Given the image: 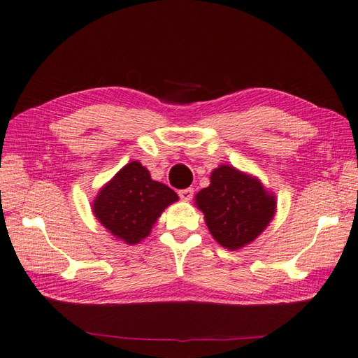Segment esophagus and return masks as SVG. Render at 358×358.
<instances>
[{
    "label": "esophagus",
    "instance_id": "1",
    "mask_svg": "<svg viewBox=\"0 0 358 358\" xmlns=\"http://www.w3.org/2000/svg\"><path fill=\"white\" fill-rule=\"evenodd\" d=\"M180 198L181 199H186V201H189V199L194 198V189L192 187H187V189H181L178 192Z\"/></svg>",
    "mask_w": 358,
    "mask_h": 358
}]
</instances>
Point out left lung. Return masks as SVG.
<instances>
[{"label":"left lung","mask_w":358,"mask_h":358,"mask_svg":"<svg viewBox=\"0 0 358 358\" xmlns=\"http://www.w3.org/2000/svg\"><path fill=\"white\" fill-rule=\"evenodd\" d=\"M195 204L204 213L213 239L229 250L253 243L276 212L273 192L230 164L212 171L210 185L195 195Z\"/></svg>","instance_id":"8db88e82"}]
</instances>
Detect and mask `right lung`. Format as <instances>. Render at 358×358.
Listing matches in <instances>:
<instances>
[{
	"mask_svg": "<svg viewBox=\"0 0 358 358\" xmlns=\"http://www.w3.org/2000/svg\"><path fill=\"white\" fill-rule=\"evenodd\" d=\"M178 195L138 162H131L99 190L93 201V213L113 236L127 244L145 239L157 218Z\"/></svg>",
	"mask_w": 358,
	"mask_h": 358,
	"instance_id": "1",
	"label": "right lung"
}]
</instances>
